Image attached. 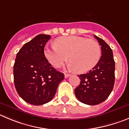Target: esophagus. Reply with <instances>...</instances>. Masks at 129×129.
Instances as JSON below:
<instances>
[{
    "instance_id": "esophagus-1",
    "label": "esophagus",
    "mask_w": 129,
    "mask_h": 129,
    "mask_svg": "<svg viewBox=\"0 0 129 129\" xmlns=\"http://www.w3.org/2000/svg\"><path fill=\"white\" fill-rule=\"evenodd\" d=\"M70 76H71L70 74H66V73H65V74H64L65 78H68V77Z\"/></svg>"
}]
</instances>
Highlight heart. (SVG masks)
<instances>
[{
  "instance_id": "1",
  "label": "heart",
  "mask_w": 129,
  "mask_h": 129,
  "mask_svg": "<svg viewBox=\"0 0 129 129\" xmlns=\"http://www.w3.org/2000/svg\"><path fill=\"white\" fill-rule=\"evenodd\" d=\"M55 44L45 48L44 55L48 62L53 67H59L69 58V68L79 74L92 69L101 56L100 44L93 39L66 36L56 39Z\"/></svg>"
}]
</instances>
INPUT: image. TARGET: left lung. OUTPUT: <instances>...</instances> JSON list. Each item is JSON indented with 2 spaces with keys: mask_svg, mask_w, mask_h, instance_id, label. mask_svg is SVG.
<instances>
[{
  "mask_svg": "<svg viewBox=\"0 0 129 129\" xmlns=\"http://www.w3.org/2000/svg\"><path fill=\"white\" fill-rule=\"evenodd\" d=\"M94 37L101 46V57L88 73L78 75L81 82L74 90L77 99L88 105H97L109 97L115 83V62L113 51L103 39Z\"/></svg>",
  "mask_w": 129,
  "mask_h": 129,
  "instance_id": "left-lung-1",
  "label": "left lung"
}]
</instances>
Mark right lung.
Here are the masks:
<instances>
[{
    "label": "right lung",
    "instance_id": "1",
    "mask_svg": "<svg viewBox=\"0 0 129 129\" xmlns=\"http://www.w3.org/2000/svg\"><path fill=\"white\" fill-rule=\"evenodd\" d=\"M51 36L39 34L25 43L16 55L14 82L19 95L35 106L50 102L64 74L57 71L45 57L44 48Z\"/></svg>",
    "mask_w": 129,
    "mask_h": 129
}]
</instances>
